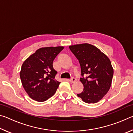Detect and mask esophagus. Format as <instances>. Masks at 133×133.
<instances>
[{
    "mask_svg": "<svg viewBox=\"0 0 133 133\" xmlns=\"http://www.w3.org/2000/svg\"><path fill=\"white\" fill-rule=\"evenodd\" d=\"M76 82V79L75 77H72L70 80V83H75Z\"/></svg>",
    "mask_w": 133,
    "mask_h": 133,
    "instance_id": "obj_1",
    "label": "esophagus"
}]
</instances>
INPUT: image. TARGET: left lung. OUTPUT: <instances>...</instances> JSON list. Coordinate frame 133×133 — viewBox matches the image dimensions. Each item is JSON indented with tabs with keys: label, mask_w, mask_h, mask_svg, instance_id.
<instances>
[{
	"label": "left lung",
	"mask_w": 133,
	"mask_h": 133,
	"mask_svg": "<svg viewBox=\"0 0 133 133\" xmlns=\"http://www.w3.org/2000/svg\"><path fill=\"white\" fill-rule=\"evenodd\" d=\"M69 48L77 58L84 86L77 96L87 103H96L104 97L111 87L114 70L109 58L100 49L89 43L71 45Z\"/></svg>",
	"instance_id": "obj_1"
}]
</instances>
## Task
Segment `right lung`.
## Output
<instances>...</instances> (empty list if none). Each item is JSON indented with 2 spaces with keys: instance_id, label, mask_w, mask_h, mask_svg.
Returning <instances> with one entry per match:
<instances>
[{
  "instance_id": "obj_1",
  "label": "right lung",
  "mask_w": 133,
  "mask_h": 133,
  "mask_svg": "<svg viewBox=\"0 0 133 133\" xmlns=\"http://www.w3.org/2000/svg\"><path fill=\"white\" fill-rule=\"evenodd\" d=\"M63 46L40 48L26 58L20 71L22 85L30 97L43 102L55 94L60 82L55 80L57 73L53 62Z\"/></svg>"
}]
</instances>
